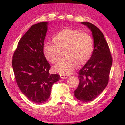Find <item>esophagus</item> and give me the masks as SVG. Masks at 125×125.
Segmentation results:
<instances>
[{"mask_svg":"<svg viewBox=\"0 0 125 125\" xmlns=\"http://www.w3.org/2000/svg\"><path fill=\"white\" fill-rule=\"evenodd\" d=\"M69 77V75H67V74H60V77L62 79H66L67 78H68Z\"/></svg>","mask_w":125,"mask_h":125,"instance_id":"esophagus-1","label":"esophagus"}]
</instances>
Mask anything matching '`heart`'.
<instances>
[{
  "label": "heart",
  "instance_id": "b5f03b06",
  "mask_svg": "<svg viewBox=\"0 0 125 125\" xmlns=\"http://www.w3.org/2000/svg\"><path fill=\"white\" fill-rule=\"evenodd\" d=\"M53 44L46 43L44 45V54L52 63L58 62L63 55L66 57L57 65L54 69L63 74L69 73L77 65L88 62L91 56L93 40L88 33L66 28L52 37Z\"/></svg>",
  "mask_w": 125,
  "mask_h": 125
}]
</instances>
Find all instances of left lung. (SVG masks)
<instances>
[{"instance_id":"1","label":"left lung","mask_w":125,"mask_h":125,"mask_svg":"<svg viewBox=\"0 0 125 125\" xmlns=\"http://www.w3.org/2000/svg\"><path fill=\"white\" fill-rule=\"evenodd\" d=\"M91 30L94 49L91 57L79 71L80 80L74 96L82 102L92 101L106 87L112 65V57L104 35L95 25L89 22H81Z\"/></svg>"}]
</instances>
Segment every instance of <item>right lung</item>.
I'll use <instances>...</instances> for the list:
<instances>
[{
    "label": "right lung",
    "instance_id": "right-lung-1",
    "mask_svg": "<svg viewBox=\"0 0 125 125\" xmlns=\"http://www.w3.org/2000/svg\"><path fill=\"white\" fill-rule=\"evenodd\" d=\"M48 25L47 22L33 25L19 42L12 60L18 87L30 101L37 104L48 100L52 85L60 78L49 73L51 66L44 54Z\"/></svg>",
    "mask_w": 125,
    "mask_h": 125
}]
</instances>
